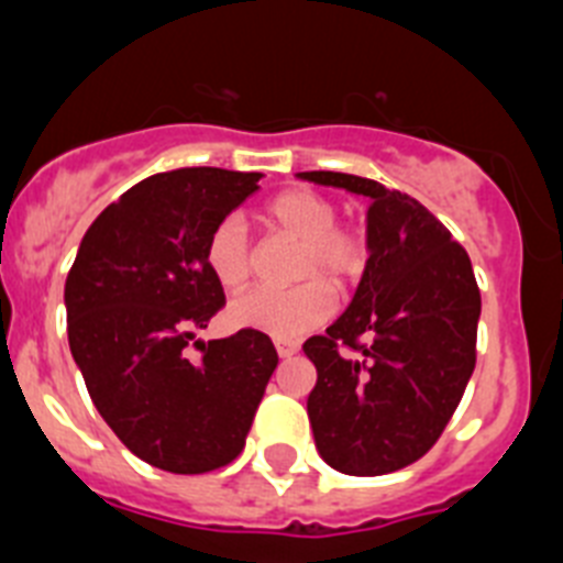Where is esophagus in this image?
<instances>
[{"instance_id": "esophagus-1", "label": "esophagus", "mask_w": 563, "mask_h": 563, "mask_svg": "<svg viewBox=\"0 0 563 563\" xmlns=\"http://www.w3.org/2000/svg\"><path fill=\"white\" fill-rule=\"evenodd\" d=\"M275 350H277V355H280V358H291V355L299 350V344H297V341H291V339H277Z\"/></svg>"}]
</instances>
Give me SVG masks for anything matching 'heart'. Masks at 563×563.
Listing matches in <instances>:
<instances>
[{"label": "heart", "instance_id": "obj_1", "mask_svg": "<svg viewBox=\"0 0 563 563\" xmlns=\"http://www.w3.org/2000/svg\"><path fill=\"white\" fill-rule=\"evenodd\" d=\"M335 205L311 188H288L264 205V222L299 244L294 280L306 283L288 291L261 288L244 294L230 302L224 313L230 328L291 339L328 322L335 299L323 280L344 288L358 280L366 266L364 235L353 228H335ZM205 266L224 291L246 286L252 275V246L239 219L228 217L213 224L205 241Z\"/></svg>", "mask_w": 563, "mask_h": 563}]
</instances>
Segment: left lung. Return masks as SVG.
I'll use <instances>...</instances> for the list:
<instances>
[{
	"label": "left lung",
	"instance_id": "left-lung-1",
	"mask_svg": "<svg viewBox=\"0 0 563 563\" xmlns=\"http://www.w3.org/2000/svg\"><path fill=\"white\" fill-rule=\"evenodd\" d=\"M297 177L369 199V261L353 302L302 350L317 366L308 419L319 455L344 475H386L422 459L459 408L481 291L464 246L413 197L341 172ZM341 343L360 358L341 356Z\"/></svg>",
	"mask_w": 563,
	"mask_h": 563
}]
</instances>
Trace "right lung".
<instances>
[{
	"label": "right lung",
	"instance_id": "right-lung-1",
	"mask_svg": "<svg viewBox=\"0 0 563 563\" xmlns=\"http://www.w3.org/2000/svg\"><path fill=\"white\" fill-rule=\"evenodd\" d=\"M257 172L175 169L135 183L86 230L66 277L68 350L91 402L124 448L175 475L230 464L244 450L277 353L239 330L197 341L224 291L205 241L257 191Z\"/></svg>",
	"mask_w": 563,
	"mask_h": 563
}]
</instances>
